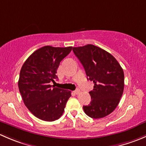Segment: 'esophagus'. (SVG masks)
<instances>
[{"label":"esophagus","instance_id":"esophagus-1","mask_svg":"<svg viewBox=\"0 0 146 146\" xmlns=\"http://www.w3.org/2000/svg\"><path fill=\"white\" fill-rule=\"evenodd\" d=\"M73 92H74V94H76V95H78V94L80 93V90L79 89L76 90L75 91H73Z\"/></svg>","mask_w":146,"mask_h":146}]
</instances>
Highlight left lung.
I'll use <instances>...</instances> for the list:
<instances>
[{
  "mask_svg": "<svg viewBox=\"0 0 146 146\" xmlns=\"http://www.w3.org/2000/svg\"><path fill=\"white\" fill-rule=\"evenodd\" d=\"M73 51L83 66L88 80L94 83L93 90L89 92L91 102L83 106L84 111L93 119L109 115L123 95V69L111 54L95 45L73 47Z\"/></svg>",
  "mask_w": 146,
  "mask_h": 146,
  "instance_id": "obj_1",
  "label": "left lung"
}]
</instances>
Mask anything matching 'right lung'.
I'll return each instance as SVG.
<instances>
[{
	"label": "right lung",
	"instance_id": "obj_1",
	"mask_svg": "<svg viewBox=\"0 0 146 146\" xmlns=\"http://www.w3.org/2000/svg\"><path fill=\"white\" fill-rule=\"evenodd\" d=\"M72 48L45 46L32 53L22 66L19 90L26 107L38 119L53 121L64 113L70 91L55 88L51 83L57 78L60 62Z\"/></svg>",
	"mask_w": 146,
	"mask_h": 146
}]
</instances>
